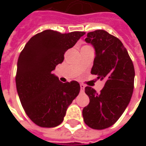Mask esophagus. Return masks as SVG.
Here are the masks:
<instances>
[{
	"instance_id": "esophagus-1",
	"label": "esophagus",
	"mask_w": 146,
	"mask_h": 146,
	"mask_svg": "<svg viewBox=\"0 0 146 146\" xmlns=\"http://www.w3.org/2000/svg\"><path fill=\"white\" fill-rule=\"evenodd\" d=\"M84 89H85V86L84 84H80V92H83L84 91Z\"/></svg>"
}]
</instances>
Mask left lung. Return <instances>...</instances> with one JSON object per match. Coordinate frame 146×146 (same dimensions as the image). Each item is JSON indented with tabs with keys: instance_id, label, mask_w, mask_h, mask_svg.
I'll list each match as a JSON object with an SVG mask.
<instances>
[{
	"instance_id": "8db88e82",
	"label": "left lung",
	"mask_w": 146,
	"mask_h": 146,
	"mask_svg": "<svg viewBox=\"0 0 146 146\" xmlns=\"http://www.w3.org/2000/svg\"><path fill=\"white\" fill-rule=\"evenodd\" d=\"M85 41L95 51L91 73L105 80L100 93L86 87L90 102L83 110L87 125L96 130L107 128L118 120L131 98L135 69L122 42L106 31L98 30L87 34Z\"/></svg>"
}]
</instances>
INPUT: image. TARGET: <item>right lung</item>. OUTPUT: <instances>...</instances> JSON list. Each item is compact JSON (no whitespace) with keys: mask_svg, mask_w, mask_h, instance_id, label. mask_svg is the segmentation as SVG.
Wrapping results in <instances>:
<instances>
[{"mask_svg":"<svg viewBox=\"0 0 146 146\" xmlns=\"http://www.w3.org/2000/svg\"><path fill=\"white\" fill-rule=\"evenodd\" d=\"M84 34L44 30L31 37L19 54L15 77L18 95L27 115L36 125H59L79 94V83H62L52 71L63 62L65 52Z\"/></svg>","mask_w":146,"mask_h":146,"instance_id":"obj_1","label":"right lung"}]
</instances>
